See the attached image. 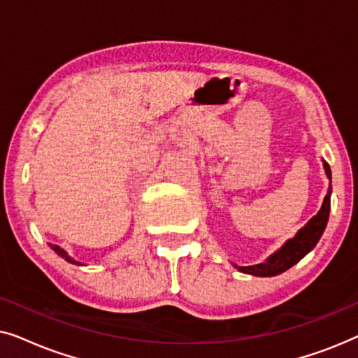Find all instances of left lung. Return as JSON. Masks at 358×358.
Instances as JSON below:
<instances>
[{
  "instance_id": "left-lung-1",
  "label": "left lung",
  "mask_w": 358,
  "mask_h": 358,
  "mask_svg": "<svg viewBox=\"0 0 358 358\" xmlns=\"http://www.w3.org/2000/svg\"><path fill=\"white\" fill-rule=\"evenodd\" d=\"M324 171L326 176L331 179V168L329 164L324 161ZM329 210H331V184L327 189V194L322 202V207L300 231L295 234V238L288 239L283 246L278 249L277 252H273L266 262L256 264V266H246V267H238V271L244 273H251V275L257 277H273L278 273L288 271V268L295 266L296 262H300L313 248L316 246L320 241L321 234L324 233L327 220H329Z\"/></svg>"
}]
</instances>
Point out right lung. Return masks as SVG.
Returning <instances> with one entry per match:
<instances>
[{"mask_svg": "<svg viewBox=\"0 0 358 358\" xmlns=\"http://www.w3.org/2000/svg\"><path fill=\"white\" fill-rule=\"evenodd\" d=\"M50 248L58 254V256L65 259L66 262H71V264H76V266H81V262H78V261H75V259H73V257L68 256V252L65 251V249H62L60 246H57V244H50Z\"/></svg>", "mask_w": 358, "mask_h": 358, "instance_id": "add662e5", "label": "right lung"}]
</instances>
